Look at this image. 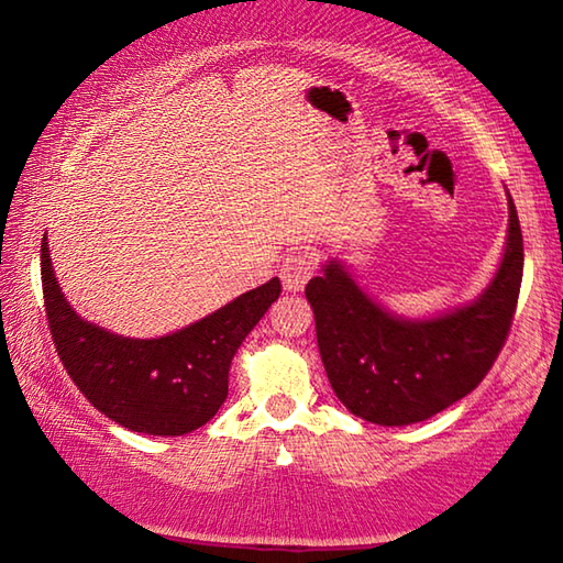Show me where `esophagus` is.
<instances>
[{"instance_id": "esophagus-1", "label": "esophagus", "mask_w": 563, "mask_h": 563, "mask_svg": "<svg viewBox=\"0 0 563 563\" xmlns=\"http://www.w3.org/2000/svg\"><path fill=\"white\" fill-rule=\"evenodd\" d=\"M316 273V258L308 251H295L280 265V280L283 288L290 292H298L305 288V283Z\"/></svg>"}]
</instances>
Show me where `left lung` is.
I'll use <instances>...</instances> for the list:
<instances>
[{
    "label": "left lung",
    "instance_id": "left-lung-1",
    "mask_svg": "<svg viewBox=\"0 0 563 563\" xmlns=\"http://www.w3.org/2000/svg\"><path fill=\"white\" fill-rule=\"evenodd\" d=\"M523 273L519 216L509 196V235L497 275L472 305L432 320L397 318L330 261L305 285L322 365L352 415L385 427L422 422L476 389L499 357L517 312Z\"/></svg>",
    "mask_w": 563,
    "mask_h": 563
}]
</instances>
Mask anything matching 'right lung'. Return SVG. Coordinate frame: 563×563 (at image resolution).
<instances>
[{"mask_svg": "<svg viewBox=\"0 0 563 563\" xmlns=\"http://www.w3.org/2000/svg\"><path fill=\"white\" fill-rule=\"evenodd\" d=\"M42 292L56 352L79 393L131 432L178 437L203 427L225 402L235 350L278 300L280 280L243 292L174 335L131 340L76 316L54 278L44 238Z\"/></svg>", "mask_w": 563, "mask_h": 563, "instance_id": "add662e5", "label": "right lung"}]
</instances>
